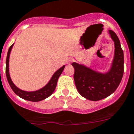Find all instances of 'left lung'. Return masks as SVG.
Segmentation results:
<instances>
[{"instance_id": "left-lung-1", "label": "left lung", "mask_w": 134, "mask_h": 134, "mask_svg": "<svg viewBox=\"0 0 134 134\" xmlns=\"http://www.w3.org/2000/svg\"><path fill=\"white\" fill-rule=\"evenodd\" d=\"M109 34L114 42V57L110 69L100 73L85 65L73 63L75 85L82 97L97 101L112 94L121 82L124 72V54L118 36L112 30Z\"/></svg>"}]
</instances>
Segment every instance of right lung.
Returning a JSON list of instances; mask_svg holds the SVG:
<instances>
[{
    "label": "right lung",
    "mask_w": 134,
    "mask_h": 134,
    "mask_svg": "<svg viewBox=\"0 0 134 134\" xmlns=\"http://www.w3.org/2000/svg\"><path fill=\"white\" fill-rule=\"evenodd\" d=\"M13 45H14V44H12L9 47L8 52H7V58H6V76H7V81H8L12 90L19 97L25 99V100H27L32 101V102H38V101L42 100L48 98L49 96L52 95L53 92H54L55 89H56L58 79L59 76L63 72L65 65H63L59 69H58L56 72L53 74L48 83L45 86H44L42 88L38 90H36V91H33V92L23 91V90H20V89L17 87L14 84V82H12V80L10 78L9 71V56H10V53L13 47Z\"/></svg>",
    "instance_id": "obj_1"
}]
</instances>
